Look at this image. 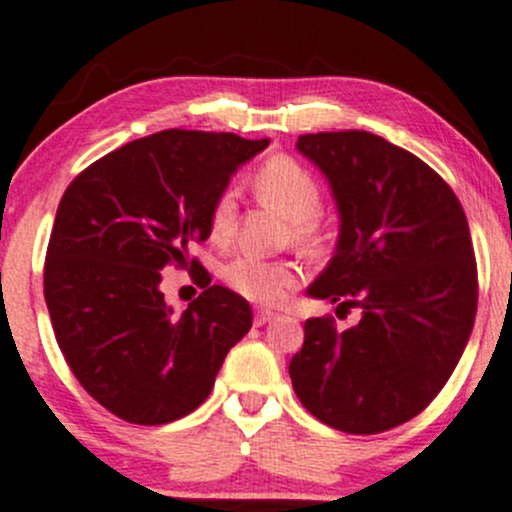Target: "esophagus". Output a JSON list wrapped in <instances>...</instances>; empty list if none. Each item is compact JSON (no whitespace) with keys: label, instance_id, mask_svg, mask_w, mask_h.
Here are the masks:
<instances>
[{"label":"esophagus","instance_id":"obj_1","mask_svg":"<svg viewBox=\"0 0 512 512\" xmlns=\"http://www.w3.org/2000/svg\"><path fill=\"white\" fill-rule=\"evenodd\" d=\"M276 317V313L274 310H267V308H257L255 310V325L260 327V325H267V322H272Z\"/></svg>","mask_w":512,"mask_h":512}]
</instances>
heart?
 Segmentation results:
<instances>
[{"instance_id":"obj_1","label":"heart","mask_w":512,"mask_h":512,"mask_svg":"<svg viewBox=\"0 0 512 512\" xmlns=\"http://www.w3.org/2000/svg\"><path fill=\"white\" fill-rule=\"evenodd\" d=\"M255 195L264 204L291 221V238L298 248L317 252L325 245L322 228L320 182L308 168L291 156H272L257 168L252 178ZM236 192L231 187L216 195L209 211V236L214 243H226L236 226ZM223 279L240 296L255 303H279L301 281V269L286 260H264L255 255H238L223 267Z\"/></svg>"}]
</instances>
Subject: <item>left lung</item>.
<instances>
[{"instance_id": "1", "label": "left lung", "mask_w": 512, "mask_h": 512, "mask_svg": "<svg viewBox=\"0 0 512 512\" xmlns=\"http://www.w3.org/2000/svg\"><path fill=\"white\" fill-rule=\"evenodd\" d=\"M296 149L330 182L339 211L337 248L308 296L358 308L361 320L349 330L305 320L293 390L337 431H390L433 402L472 334L467 216L436 170L378 134H301Z\"/></svg>"}]
</instances>
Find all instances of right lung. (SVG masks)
<instances>
[{"mask_svg": "<svg viewBox=\"0 0 512 512\" xmlns=\"http://www.w3.org/2000/svg\"><path fill=\"white\" fill-rule=\"evenodd\" d=\"M269 146L231 132L163 129L98 158L62 195L45 260L52 330L84 390L129 424L195 411L252 327L250 303L209 279L182 315L161 269L187 267L231 175ZM192 260V267H197Z\"/></svg>", "mask_w": 512, "mask_h": 512, "instance_id": "right-lung-1", "label": "right lung"}]
</instances>
